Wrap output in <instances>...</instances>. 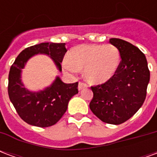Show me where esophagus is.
Segmentation results:
<instances>
[{
	"mask_svg": "<svg viewBox=\"0 0 157 157\" xmlns=\"http://www.w3.org/2000/svg\"><path fill=\"white\" fill-rule=\"evenodd\" d=\"M86 87H87V85L86 84L85 82H79V85H78L79 90H82V89L86 88Z\"/></svg>",
	"mask_w": 157,
	"mask_h": 157,
	"instance_id": "1",
	"label": "esophagus"
}]
</instances>
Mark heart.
Masks as SVG:
<instances>
[{"instance_id": "b5f03b06", "label": "heart", "mask_w": 157, "mask_h": 157, "mask_svg": "<svg viewBox=\"0 0 157 157\" xmlns=\"http://www.w3.org/2000/svg\"><path fill=\"white\" fill-rule=\"evenodd\" d=\"M120 64V53L110 44H84L72 49L65 65L69 71L76 72L85 69V77L92 83H102L114 75Z\"/></svg>"}]
</instances>
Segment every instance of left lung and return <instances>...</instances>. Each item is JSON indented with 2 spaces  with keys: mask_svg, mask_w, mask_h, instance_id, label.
<instances>
[{
  "mask_svg": "<svg viewBox=\"0 0 157 157\" xmlns=\"http://www.w3.org/2000/svg\"><path fill=\"white\" fill-rule=\"evenodd\" d=\"M109 42L120 53V64L112 77L92 86L90 109L102 122L120 124L131 118L145 102L150 71L145 55L137 47L120 39Z\"/></svg>",
  "mask_w": 157,
  "mask_h": 157,
  "instance_id": "obj_1",
  "label": "left lung"
}]
</instances>
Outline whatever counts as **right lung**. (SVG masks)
<instances>
[{
    "label": "right lung",
    "mask_w": 157,
    "mask_h": 157,
    "mask_svg": "<svg viewBox=\"0 0 157 157\" xmlns=\"http://www.w3.org/2000/svg\"><path fill=\"white\" fill-rule=\"evenodd\" d=\"M67 49L65 43H42L22 50L9 71L8 95L20 118L29 124L49 127L55 124L67 110L68 102L78 93V82L66 84L57 77L50 86L39 92H29L21 82V70L37 54L49 55L61 71V62Z\"/></svg>",
    "instance_id": "add662e5"
}]
</instances>
